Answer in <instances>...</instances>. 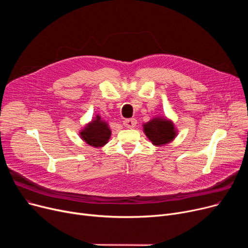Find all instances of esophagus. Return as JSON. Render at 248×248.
<instances>
[{
    "label": "esophagus",
    "instance_id": "34e87169",
    "mask_svg": "<svg viewBox=\"0 0 248 248\" xmlns=\"http://www.w3.org/2000/svg\"><path fill=\"white\" fill-rule=\"evenodd\" d=\"M124 125L127 128H133L137 125V120L136 119H127L124 121Z\"/></svg>",
    "mask_w": 248,
    "mask_h": 248
}]
</instances>
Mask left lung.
<instances>
[{
  "mask_svg": "<svg viewBox=\"0 0 248 248\" xmlns=\"http://www.w3.org/2000/svg\"><path fill=\"white\" fill-rule=\"evenodd\" d=\"M144 131L153 145L155 146L168 144L176 137V129L173 123L162 117H155L144 124Z\"/></svg>",
  "mask_w": 248,
  "mask_h": 248,
  "instance_id": "obj_1",
  "label": "left lung"
}]
</instances>
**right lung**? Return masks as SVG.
Listing matches in <instances>:
<instances>
[{
    "label": "right lung",
    "mask_w": 248,
    "mask_h": 248,
    "mask_svg": "<svg viewBox=\"0 0 248 248\" xmlns=\"http://www.w3.org/2000/svg\"><path fill=\"white\" fill-rule=\"evenodd\" d=\"M110 129L107 123L100 120V116L97 115L95 120L91 122L81 131L80 136L86 144L93 147H102L106 145L110 138Z\"/></svg>",
    "instance_id": "obj_1"
}]
</instances>
